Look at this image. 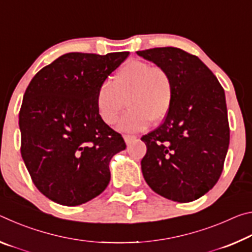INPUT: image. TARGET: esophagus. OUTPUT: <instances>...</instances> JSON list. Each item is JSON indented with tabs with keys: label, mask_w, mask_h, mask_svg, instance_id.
Wrapping results in <instances>:
<instances>
[{
	"label": "esophagus",
	"mask_w": 252,
	"mask_h": 252,
	"mask_svg": "<svg viewBox=\"0 0 252 252\" xmlns=\"http://www.w3.org/2000/svg\"><path fill=\"white\" fill-rule=\"evenodd\" d=\"M123 138H125V141H126V143L127 144V146H129L130 143L133 142L134 140L136 139V136H135V135H129V134H126L125 136H123Z\"/></svg>",
	"instance_id": "obj_1"
}]
</instances>
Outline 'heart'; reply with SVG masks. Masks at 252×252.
<instances>
[{
    "instance_id": "b5f03b06",
    "label": "heart",
    "mask_w": 252,
    "mask_h": 252,
    "mask_svg": "<svg viewBox=\"0 0 252 252\" xmlns=\"http://www.w3.org/2000/svg\"><path fill=\"white\" fill-rule=\"evenodd\" d=\"M129 109L119 121L118 129L138 132L167 117L174 99L171 74L161 66L141 60H130L96 91L95 105L102 121L112 126L125 108Z\"/></svg>"
}]
</instances>
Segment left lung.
Segmentation results:
<instances>
[{"label":"left lung","instance_id":"obj_1","mask_svg":"<svg viewBox=\"0 0 252 252\" xmlns=\"http://www.w3.org/2000/svg\"><path fill=\"white\" fill-rule=\"evenodd\" d=\"M164 67L174 99L163 123L143 135V178L151 189L177 202L197 200L212 189L223 169L230 140L224 90L195 55L167 46L138 51Z\"/></svg>","mask_w":252,"mask_h":252}]
</instances>
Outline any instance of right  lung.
I'll return each instance as SVG.
<instances>
[{
	"label": "right lung",
	"mask_w": 252,
	"mask_h": 252,
	"mask_svg": "<svg viewBox=\"0 0 252 252\" xmlns=\"http://www.w3.org/2000/svg\"><path fill=\"white\" fill-rule=\"evenodd\" d=\"M127 55L66 53L37 72L25 90L21 155L34 185L52 201L80 206L108 187L110 161L126 143L99 117L95 95Z\"/></svg>",
	"instance_id": "right-lung-1"
}]
</instances>
